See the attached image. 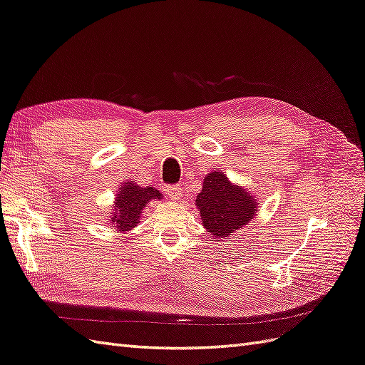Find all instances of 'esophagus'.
<instances>
[{"label": "esophagus", "mask_w": 365, "mask_h": 365, "mask_svg": "<svg viewBox=\"0 0 365 365\" xmlns=\"http://www.w3.org/2000/svg\"><path fill=\"white\" fill-rule=\"evenodd\" d=\"M165 192L169 195V198L172 201H180L181 196H182V189L178 185H170V187H165Z\"/></svg>", "instance_id": "esophagus-1"}]
</instances>
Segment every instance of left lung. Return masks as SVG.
<instances>
[{
    "label": "left lung",
    "instance_id": "8db88e82",
    "mask_svg": "<svg viewBox=\"0 0 365 365\" xmlns=\"http://www.w3.org/2000/svg\"><path fill=\"white\" fill-rule=\"evenodd\" d=\"M200 220L213 240H227L245 227L259 210L258 200L245 187L232 182L221 170L205 175L202 189L196 196Z\"/></svg>",
    "mask_w": 365,
    "mask_h": 365
}]
</instances>
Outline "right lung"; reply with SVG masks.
<instances>
[{
	"label": "right lung",
	"mask_w": 365,
	"mask_h": 365,
	"mask_svg": "<svg viewBox=\"0 0 365 365\" xmlns=\"http://www.w3.org/2000/svg\"><path fill=\"white\" fill-rule=\"evenodd\" d=\"M163 200V193L155 187H141L133 181L123 182L121 189L115 195L109 222L116 233H127L140 224L143 210L150 201Z\"/></svg>",
	"instance_id": "add662e5"
}]
</instances>
